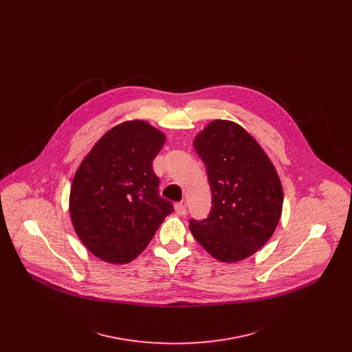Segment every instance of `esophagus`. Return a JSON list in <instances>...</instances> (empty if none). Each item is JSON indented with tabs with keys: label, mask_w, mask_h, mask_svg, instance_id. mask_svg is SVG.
<instances>
[{
	"label": "esophagus",
	"mask_w": 352,
	"mask_h": 352,
	"mask_svg": "<svg viewBox=\"0 0 352 352\" xmlns=\"http://www.w3.org/2000/svg\"><path fill=\"white\" fill-rule=\"evenodd\" d=\"M174 210H175V212H177L178 215H181V217H184V215L187 214L186 206H184V204H182V203H177V204L174 206Z\"/></svg>",
	"instance_id": "34e87169"
}]
</instances>
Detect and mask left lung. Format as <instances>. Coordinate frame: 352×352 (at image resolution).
<instances>
[{
	"instance_id": "left-lung-1",
	"label": "left lung",
	"mask_w": 352,
	"mask_h": 352,
	"mask_svg": "<svg viewBox=\"0 0 352 352\" xmlns=\"http://www.w3.org/2000/svg\"><path fill=\"white\" fill-rule=\"evenodd\" d=\"M212 192L208 218L190 220L201 247L221 263L254 254L274 232L284 203L277 170L268 154L243 126L214 120L195 135Z\"/></svg>"
}]
</instances>
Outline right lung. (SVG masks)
<instances>
[{
	"label": "right lung",
	"mask_w": 352,
	"mask_h": 352,
	"mask_svg": "<svg viewBox=\"0 0 352 352\" xmlns=\"http://www.w3.org/2000/svg\"><path fill=\"white\" fill-rule=\"evenodd\" d=\"M166 135L142 120L109 129L84 157L69 191V215L84 247L109 264H128L173 212L158 192L153 160Z\"/></svg>",
	"instance_id": "1"
}]
</instances>
